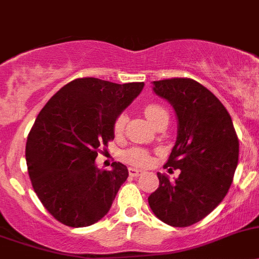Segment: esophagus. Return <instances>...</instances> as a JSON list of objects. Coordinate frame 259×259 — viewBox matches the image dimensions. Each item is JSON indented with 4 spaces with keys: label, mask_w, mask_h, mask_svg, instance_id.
I'll return each instance as SVG.
<instances>
[{
    "label": "esophagus",
    "mask_w": 259,
    "mask_h": 259,
    "mask_svg": "<svg viewBox=\"0 0 259 259\" xmlns=\"http://www.w3.org/2000/svg\"><path fill=\"white\" fill-rule=\"evenodd\" d=\"M128 173H130V176H131V177H139L140 174L142 173V171L139 170V169L130 168V169H128Z\"/></svg>",
    "instance_id": "esophagus-1"
}]
</instances>
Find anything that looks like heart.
<instances>
[{
	"instance_id": "obj_1",
	"label": "heart",
	"mask_w": 259,
	"mask_h": 259,
	"mask_svg": "<svg viewBox=\"0 0 259 259\" xmlns=\"http://www.w3.org/2000/svg\"><path fill=\"white\" fill-rule=\"evenodd\" d=\"M144 113L149 120L154 124H156L162 117H166L168 112L164 107H161L160 104L156 103H147L144 107ZM125 123H127V117L125 114L118 115V118L114 122V134L120 135L124 131ZM124 160L127 162L132 165H137V166H146L151 161V157L150 154L146 150L141 149V147H134V149H130L124 152Z\"/></svg>"
}]
</instances>
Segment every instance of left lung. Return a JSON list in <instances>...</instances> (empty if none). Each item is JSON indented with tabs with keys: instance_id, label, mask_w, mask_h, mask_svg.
I'll list each match as a JSON object with an SVG mask.
<instances>
[{
	"instance_id": "left-lung-1",
	"label": "left lung",
	"mask_w": 259,
	"mask_h": 259,
	"mask_svg": "<svg viewBox=\"0 0 259 259\" xmlns=\"http://www.w3.org/2000/svg\"><path fill=\"white\" fill-rule=\"evenodd\" d=\"M155 94L173 105L178 136L164 168L181 169L174 182L157 173L159 188L149 196L162 223L186 228L215 210L233 183L239 140L230 114L208 89L192 78L154 81Z\"/></svg>"
}]
</instances>
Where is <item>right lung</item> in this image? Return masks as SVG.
I'll return each instance as SVG.
<instances>
[{
    "label": "right lung",
    "instance_id": "right-lung-1",
    "mask_svg": "<svg viewBox=\"0 0 259 259\" xmlns=\"http://www.w3.org/2000/svg\"><path fill=\"white\" fill-rule=\"evenodd\" d=\"M144 85L76 78L36 117L26 141L28 173L46 210L63 225H93L110 210L128 178L127 166L115 161L102 170L95 159L114 139L115 119Z\"/></svg>",
    "mask_w": 259,
    "mask_h": 259
}]
</instances>
